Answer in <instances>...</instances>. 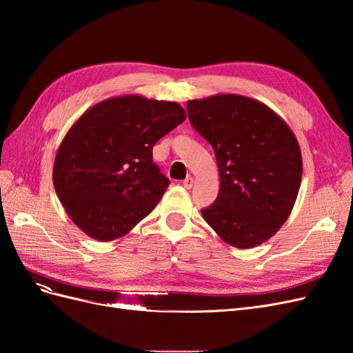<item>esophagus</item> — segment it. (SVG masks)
<instances>
[{"mask_svg":"<svg viewBox=\"0 0 353 353\" xmlns=\"http://www.w3.org/2000/svg\"><path fill=\"white\" fill-rule=\"evenodd\" d=\"M184 187L185 188H191V187H193V184H194V178L193 176H187L185 179H184Z\"/></svg>","mask_w":353,"mask_h":353,"instance_id":"obj_1","label":"esophagus"}]
</instances>
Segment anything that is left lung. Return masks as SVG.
I'll return each instance as SVG.
<instances>
[{
    "label": "left lung",
    "instance_id": "8db88e82",
    "mask_svg": "<svg viewBox=\"0 0 353 353\" xmlns=\"http://www.w3.org/2000/svg\"><path fill=\"white\" fill-rule=\"evenodd\" d=\"M187 110L219 170V194L203 218L234 248L270 240L301 188L302 154L293 131L268 105L237 94L190 100Z\"/></svg>",
    "mask_w": 353,
    "mask_h": 353
}]
</instances>
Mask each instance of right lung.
Here are the masks:
<instances>
[{
	"label": "right lung",
	"instance_id": "1",
	"mask_svg": "<svg viewBox=\"0 0 353 353\" xmlns=\"http://www.w3.org/2000/svg\"><path fill=\"white\" fill-rule=\"evenodd\" d=\"M185 117L175 101L122 95L92 105L72 125L56 154L52 184L87 236L123 237L154 209L169 179L153 163V145Z\"/></svg>",
	"mask_w": 353,
	"mask_h": 353
}]
</instances>
